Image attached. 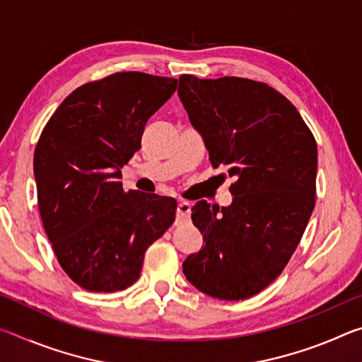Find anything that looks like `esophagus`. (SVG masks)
I'll list each match as a JSON object with an SVG mask.
<instances>
[{
    "label": "esophagus",
    "instance_id": "1",
    "mask_svg": "<svg viewBox=\"0 0 362 362\" xmlns=\"http://www.w3.org/2000/svg\"><path fill=\"white\" fill-rule=\"evenodd\" d=\"M189 214H192V204L188 201H179L177 204V223H183L189 218Z\"/></svg>",
    "mask_w": 362,
    "mask_h": 362
}]
</instances>
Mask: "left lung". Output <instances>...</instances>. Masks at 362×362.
Segmentation results:
<instances>
[{
  "label": "left lung",
  "mask_w": 362,
  "mask_h": 362,
  "mask_svg": "<svg viewBox=\"0 0 362 362\" xmlns=\"http://www.w3.org/2000/svg\"><path fill=\"white\" fill-rule=\"evenodd\" d=\"M179 97L214 168L235 179L228 207L198 201L204 246L183 262L196 289L220 300L255 296L283 273L316 199L317 146L297 108L247 78H179Z\"/></svg>",
  "instance_id": "1"
}]
</instances>
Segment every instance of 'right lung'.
<instances>
[{"instance_id": "right-lung-1", "label": "right lung", "mask_w": 362, "mask_h": 362, "mask_svg": "<svg viewBox=\"0 0 362 362\" xmlns=\"http://www.w3.org/2000/svg\"><path fill=\"white\" fill-rule=\"evenodd\" d=\"M175 89V78L113 73L73 90L41 132L33 170L42 226L60 267L86 291L132 286L145 250L174 223L175 199L124 192L119 179L146 121Z\"/></svg>"}]
</instances>
